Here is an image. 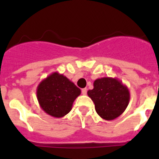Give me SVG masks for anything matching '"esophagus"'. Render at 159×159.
Returning a JSON list of instances; mask_svg holds the SVG:
<instances>
[{
  "mask_svg": "<svg viewBox=\"0 0 159 159\" xmlns=\"http://www.w3.org/2000/svg\"><path fill=\"white\" fill-rule=\"evenodd\" d=\"M87 92H88V89H87V88H83V89H82V94H83V95H86Z\"/></svg>",
  "mask_w": 159,
  "mask_h": 159,
  "instance_id": "obj_1",
  "label": "esophagus"
}]
</instances>
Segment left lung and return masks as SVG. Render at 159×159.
Wrapping results in <instances>:
<instances>
[{"mask_svg":"<svg viewBox=\"0 0 159 159\" xmlns=\"http://www.w3.org/2000/svg\"><path fill=\"white\" fill-rule=\"evenodd\" d=\"M94 88L88 92L95 103L97 114L105 120H113L121 116L130 101V92L117 78L102 77L95 80Z\"/></svg>","mask_w":159,"mask_h":159,"instance_id":"1","label":"left lung"}]
</instances>
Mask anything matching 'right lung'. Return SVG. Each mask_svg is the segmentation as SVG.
Masks as SVG:
<instances>
[{"instance_id":"add662e5","label":"right lung","mask_w":159,"mask_h":159,"mask_svg":"<svg viewBox=\"0 0 159 159\" xmlns=\"http://www.w3.org/2000/svg\"><path fill=\"white\" fill-rule=\"evenodd\" d=\"M81 91L75 84L57 71L43 79L36 89L40 107L49 116L62 118L69 113Z\"/></svg>"}]
</instances>
